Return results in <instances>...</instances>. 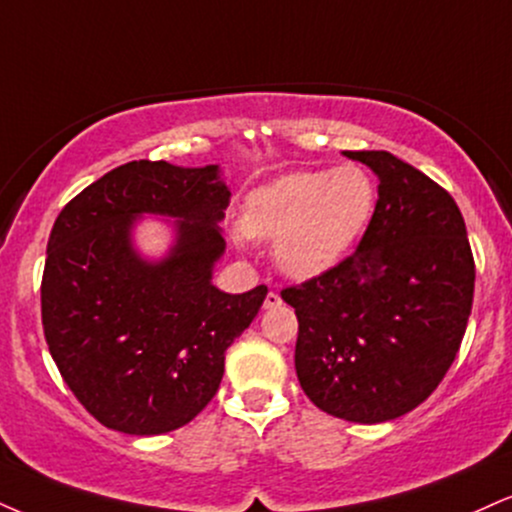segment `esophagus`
Instances as JSON below:
<instances>
[{"label": "esophagus", "instance_id": "1", "mask_svg": "<svg viewBox=\"0 0 512 512\" xmlns=\"http://www.w3.org/2000/svg\"><path fill=\"white\" fill-rule=\"evenodd\" d=\"M279 305H281V295L269 291L267 298H264V310H274V307H279Z\"/></svg>", "mask_w": 512, "mask_h": 512}]
</instances>
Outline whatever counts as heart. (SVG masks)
Listing matches in <instances>:
<instances>
[{
	"mask_svg": "<svg viewBox=\"0 0 512 512\" xmlns=\"http://www.w3.org/2000/svg\"><path fill=\"white\" fill-rule=\"evenodd\" d=\"M377 197L372 174L357 164L293 171L250 193L243 229L272 240L283 274L315 279L350 255L374 217Z\"/></svg>",
	"mask_w": 512,
	"mask_h": 512,
	"instance_id": "obj_1",
	"label": "heart"
}]
</instances>
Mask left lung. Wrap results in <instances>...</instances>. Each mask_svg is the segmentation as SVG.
I'll return each instance as SVG.
<instances>
[{"label": "left lung", "instance_id": "obj_1", "mask_svg": "<svg viewBox=\"0 0 512 512\" xmlns=\"http://www.w3.org/2000/svg\"><path fill=\"white\" fill-rule=\"evenodd\" d=\"M379 178L353 255L283 288L298 317L305 396L348 422L396 420L424 403L463 343L474 260L463 214L439 183L384 150L343 152Z\"/></svg>", "mask_w": 512, "mask_h": 512}]
</instances>
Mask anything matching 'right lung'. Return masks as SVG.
<instances>
[{"mask_svg":"<svg viewBox=\"0 0 512 512\" xmlns=\"http://www.w3.org/2000/svg\"><path fill=\"white\" fill-rule=\"evenodd\" d=\"M231 190L217 164L128 162L61 209L42 274V329L61 377L104 427L155 436L188 424L214 398L224 353L248 329L267 286L212 283ZM143 213L176 218L159 263L132 248Z\"/></svg>","mask_w":512,"mask_h":512,"instance_id":"obj_1","label":"right lung"}]
</instances>
